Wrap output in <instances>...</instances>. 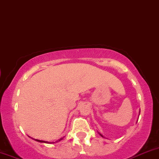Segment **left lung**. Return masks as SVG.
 Here are the masks:
<instances>
[{"instance_id": "1", "label": "left lung", "mask_w": 159, "mask_h": 159, "mask_svg": "<svg viewBox=\"0 0 159 159\" xmlns=\"http://www.w3.org/2000/svg\"><path fill=\"white\" fill-rule=\"evenodd\" d=\"M139 113H140V112H139ZM99 134H100V135H101V136H102V137H103V135H102V134H100V133H99Z\"/></svg>"}]
</instances>
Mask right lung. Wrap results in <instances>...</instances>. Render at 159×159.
<instances>
[{"label": "right lung", "mask_w": 159, "mask_h": 159, "mask_svg": "<svg viewBox=\"0 0 159 159\" xmlns=\"http://www.w3.org/2000/svg\"><path fill=\"white\" fill-rule=\"evenodd\" d=\"M62 139H63V138H61V139H59V140H57V142H60L61 140H62ZM35 141H37V142H41V143H48V144H50V143H55V142H46V141H42V140H38V139H34Z\"/></svg>", "instance_id": "1"}]
</instances>
